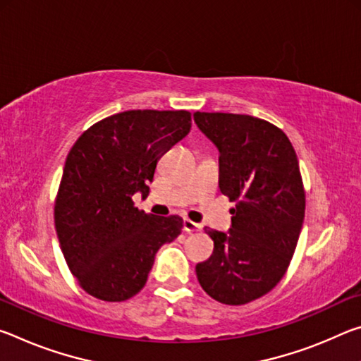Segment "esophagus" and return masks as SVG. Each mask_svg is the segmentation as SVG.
Here are the masks:
<instances>
[{
  "instance_id": "34e87169",
  "label": "esophagus",
  "mask_w": 361,
  "mask_h": 361,
  "mask_svg": "<svg viewBox=\"0 0 361 361\" xmlns=\"http://www.w3.org/2000/svg\"><path fill=\"white\" fill-rule=\"evenodd\" d=\"M200 229H202V226H200L199 223H194L188 218L183 219V231L185 232H199Z\"/></svg>"
}]
</instances>
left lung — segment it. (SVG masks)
Returning <instances> with one entry per match:
<instances>
[{
	"label": "left lung",
	"mask_w": 361,
	"mask_h": 361,
	"mask_svg": "<svg viewBox=\"0 0 361 361\" xmlns=\"http://www.w3.org/2000/svg\"><path fill=\"white\" fill-rule=\"evenodd\" d=\"M219 151V189L235 209L228 234L205 228L213 255L195 266L215 301L242 305L285 276L301 234L305 192L295 148L282 129L248 114L194 113Z\"/></svg>",
	"instance_id": "1"
}]
</instances>
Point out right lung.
<instances>
[{
  "label": "right lung",
  "mask_w": 361,
  "mask_h": 361,
  "mask_svg": "<svg viewBox=\"0 0 361 361\" xmlns=\"http://www.w3.org/2000/svg\"><path fill=\"white\" fill-rule=\"evenodd\" d=\"M191 130V113L130 109L89 127L63 167L54 219L73 276L90 296L108 302L143 288L164 243L181 234L178 215L138 210L164 152Z\"/></svg>",
  "instance_id": "obj_1"
}]
</instances>
